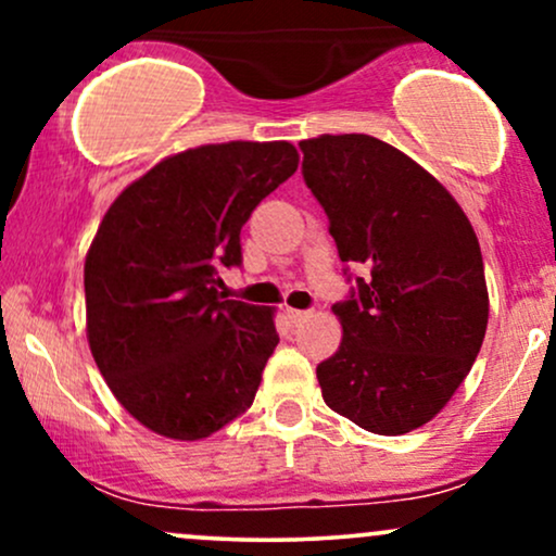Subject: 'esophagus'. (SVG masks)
<instances>
[{
  "label": "esophagus",
  "instance_id": "esophagus-1",
  "mask_svg": "<svg viewBox=\"0 0 556 556\" xmlns=\"http://www.w3.org/2000/svg\"><path fill=\"white\" fill-rule=\"evenodd\" d=\"M285 314H287V318H290V324H300V321H303V318H305V316H308V311L287 308V311H285Z\"/></svg>",
  "mask_w": 556,
  "mask_h": 556
}]
</instances>
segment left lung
<instances>
[{
	"instance_id": "1",
	"label": "left lung",
	"mask_w": 556,
	"mask_h": 556,
	"mask_svg": "<svg viewBox=\"0 0 556 556\" xmlns=\"http://www.w3.org/2000/svg\"><path fill=\"white\" fill-rule=\"evenodd\" d=\"M300 151L353 285L334 303L340 350L316 368L324 402L381 437L418 429L463 384L486 334L473 227L442 182L384 140L321 136Z\"/></svg>"
}]
</instances>
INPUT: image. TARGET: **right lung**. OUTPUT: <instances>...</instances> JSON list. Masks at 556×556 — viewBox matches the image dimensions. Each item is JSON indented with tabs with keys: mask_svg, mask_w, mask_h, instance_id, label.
<instances>
[{
	"mask_svg": "<svg viewBox=\"0 0 556 556\" xmlns=\"http://www.w3.org/2000/svg\"><path fill=\"white\" fill-rule=\"evenodd\" d=\"M274 143L201 146L164 159L119 193L86 258L96 366L146 429L195 442L253 405L279 334L266 305L225 300L240 229L295 175Z\"/></svg>",
	"mask_w": 556,
	"mask_h": 556,
	"instance_id": "right-lung-1",
	"label": "right lung"
}]
</instances>
